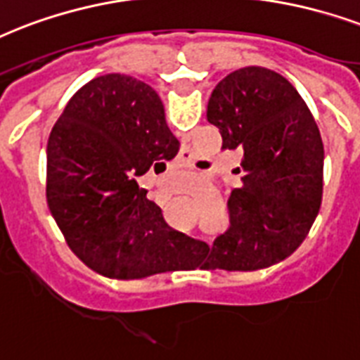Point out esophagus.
<instances>
[{"instance_id": "esophagus-1", "label": "esophagus", "mask_w": 360, "mask_h": 360, "mask_svg": "<svg viewBox=\"0 0 360 360\" xmlns=\"http://www.w3.org/2000/svg\"><path fill=\"white\" fill-rule=\"evenodd\" d=\"M185 154H186V153H183V155H181V158H183V164H186V162H188V155L185 157Z\"/></svg>"}]
</instances>
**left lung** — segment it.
Listing matches in <instances>:
<instances>
[{
  "instance_id": "left-lung-1",
  "label": "left lung",
  "mask_w": 360,
  "mask_h": 360,
  "mask_svg": "<svg viewBox=\"0 0 360 360\" xmlns=\"http://www.w3.org/2000/svg\"><path fill=\"white\" fill-rule=\"evenodd\" d=\"M207 120L223 149L243 153L230 226L192 268L259 270L287 259L308 236L323 198L325 149L302 96L283 75L249 65L211 92Z\"/></svg>"
}]
</instances>
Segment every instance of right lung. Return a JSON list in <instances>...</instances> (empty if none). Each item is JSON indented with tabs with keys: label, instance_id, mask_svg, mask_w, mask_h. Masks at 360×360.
Wrapping results in <instances>:
<instances>
[{
	"label": "right lung",
	"instance_id": "add662e5",
	"mask_svg": "<svg viewBox=\"0 0 360 360\" xmlns=\"http://www.w3.org/2000/svg\"><path fill=\"white\" fill-rule=\"evenodd\" d=\"M179 150L155 90L130 75L86 82L46 143V202L73 253L111 279L179 270L185 236L166 224L137 177Z\"/></svg>",
	"mask_w": 360,
	"mask_h": 360
}]
</instances>
